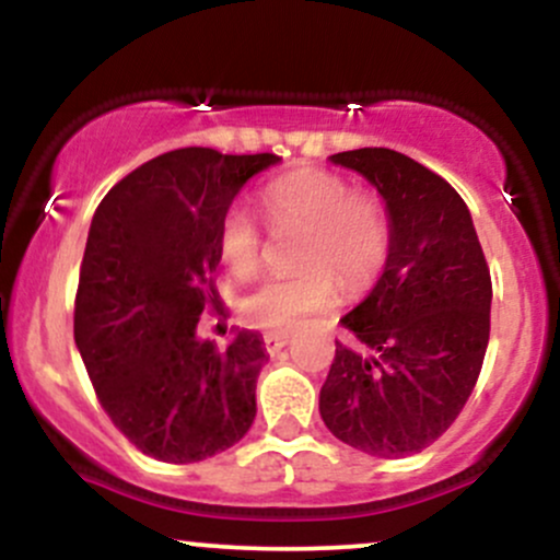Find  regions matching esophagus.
<instances>
[{"label":"esophagus","mask_w":560,"mask_h":560,"mask_svg":"<svg viewBox=\"0 0 560 560\" xmlns=\"http://www.w3.org/2000/svg\"><path fill=\"white\" fill-rule=\"evenodd\" d=\"M262 345H266V350L271 352V355H276L279 350H284V347L289 345V334H279V331H271L262 337Z\"/></svg>","instance_id":"1"}]
</instances>
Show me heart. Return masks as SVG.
Here are the masks:
<instances>
[{
  "instance_id": "obj_1",
  "label": "heart",
  "mask_w": 560,
  "mask_h": 560,
  "mask_svg": "<svg viewBox=\"0 0 560 560\" xmlns=\"http://www.w3.org/2000/svg\"><path fill=\"white\" fill-rule=\"evenodd\" d=\"M260 210L271 229H300L294 276L266 279L240 302L244 324L294 331L324 316L337 289L361 294L376 284L392 253V221L384 199L352 189L339 173L294 168L260 189ZM218 258L236 279H253L262 262V234L247 210L229 208L215 234Z\"/></svg>"
}]
</instances>
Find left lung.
<instances>
[{"mask_svg": "<svg viewBox=\"0 0 560 560\" xmlns=\"http://www.w3.org/2000/svg\"><path fill=\"white\" fill-rule=\"evenodd\" d=\"M384 197L392 253L382 279L339 320L352 345L320 387V419L378 458L421 453L458 419L490 342L492 279L458 191L387 147L339 152Z\"/></svg>", "mask_w": 560, "mask_h": 560, "instance_id": "8db88e82", "label": "left lung"}]
</instances>
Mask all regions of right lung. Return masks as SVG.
Masks as SVG:
<instances>
[{
    "mask_svg": "<svg viewBox=\"0 0 560 560\" xmlns=\"http://www.w3.org/2000/svg\"><path fill=\"white\" fill-rule=\"evenodd\" d=\"M279 155L186 147L139 165L92 218L73 334L96 400L131 445L165 464L229 450L255 421L260 334L226 350L197 337L215 307V234L231 199Z\"/></svg>",
    "mask_w": 560,
    "mask_h": 560,
    "instance_id": "add662e5",
    "label": "right lung"
}]
</instances>
